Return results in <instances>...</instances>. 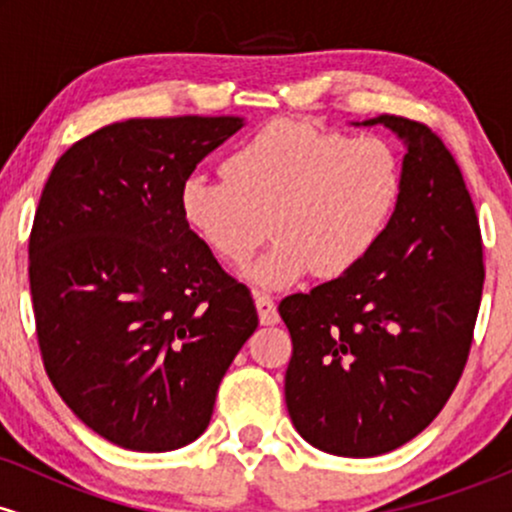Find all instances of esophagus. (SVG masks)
I'll return each mask as SVG.
<instances>
[{
    "mask_svg": "<svg viewBox=\"0 0 512 512\" xmlns=\"http://www.w3.org/2000/svg\"><path fill=\"white\" fill-rule=\"evenodd\" d=\"M255 308L262 325H276L279 322V310H276L272 296H267V293H255Z\"/></svg>",
    "mask_w": 512,
    "mask_h": 512,
    "instance_id": "esophagus-1",
    "label": "esophagus"
}]
</instances>
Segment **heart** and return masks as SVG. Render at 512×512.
Listing matches in <instances>:
<instances>
[{"instance_id":"1","label":"heart","mask_w":512,"mask_h":512,"mask_svg":"<svg viewBox=\"0 0 512 512\" xmlns=\"http://www.w3.org/2000/svg\"><path fill=\"white\" fill-rule=\"evenodd\" d=\"M223 178L190 175L180 187L187 228L226 264L276 240L243 279L286 289L315 269L354 272L380 245L402 199V161L390 142L276 120L238 144Z\"/></svg>"}]
</instances>
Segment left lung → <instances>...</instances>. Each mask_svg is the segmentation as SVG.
<instances>
[{
    "mask_svg": "<svg viewBox=\"0 0 512 512\" xmlns=\"http://www.w3.org/2000/svg\"><path fill=\"white\" fill-rule=\"evenodd\" d=\"M404 144L402 199L354 272L279 303L291 332L286 407L310 445L375 457L409 443L445 407L477 322L484 260L472 197L436 134L378 115Z\"/></svg>",
    "mask_w": 512,
    "mask_h": 512,
    "instance_id": "8db88e82",
    "label": "left lung"
}]
</instances>
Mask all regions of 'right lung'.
<instances>
[{"label":"right lung","instance_id":"add662e5","mask_svg":"<svg viewBox=\"0 0 512 512\" xmlns=\"http://www.w3.org/2000/svg\"><path fill=\"white\" fill-rule=\"evenodd\" d=\"M243 117L108 125L45 182L28 257L45 370L110 443L168 452L207 431L216 390L257 330L250 291L180 214V187Z\"/></svg>","mask_w":512,"mask_h":512}]
</instances>
